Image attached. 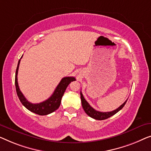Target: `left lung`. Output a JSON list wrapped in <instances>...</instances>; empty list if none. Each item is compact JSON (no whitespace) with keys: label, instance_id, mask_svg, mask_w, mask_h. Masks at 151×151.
Listing matches in <instances>:
<instances>
[{"label":"left lung","instance_id":"8db88e82","mask_svg":"<svg viewBox=\"0 0 151 151\" xmlns=\"http://www.w3.org/2000/svg\"><path fill=\"white\" fill-rule=\"evenodd\" d=\"M81 103H82V107L83 108L84 111L86 113L88 114V115L90 116V117L96 119V120H105L108 118L111 117V116H114V114H116L117 112L120 111V109H122L123 107H124L125 104H126L127 100L124 102L122 105H121L120 107H119L118 109H116L115 110L112 111H109V112H101V111H99L95 110L94 108H92L91 106L90 105L88 102L86 101V100L84 99L83 96V94L81 92Z\"/></svg>","mask_w":151,"mask_h":151}]
</instances>
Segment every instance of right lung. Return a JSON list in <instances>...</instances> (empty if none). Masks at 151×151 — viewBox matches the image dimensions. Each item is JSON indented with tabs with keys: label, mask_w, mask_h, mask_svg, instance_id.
Here are the masks:
<instances>
[{
	"label": "right lung",
	"mask_w": 151,
	"mask_h": 151,
	"mask_svg": "<svg viewBox=\"0 0 151 151\" xmlns=\"http://www.w3.org/2000/svg\"><path fill=\"white\" fill-rule=\"evenodd\" d=\"M22 58V57H21ZM20 58V59H21ZM20 59L18 61V66H17L16 71V76H15V85H16V89L17 95L20 99V101L23 105L29 109L31 112H33L36 114L40 116L48 115V114H51L55 111V110L58 109L61 104V98H62L63 94H64L67 87L70 83L72 81H75V78L73 76H66V77L63 78L59 82V83L55 89L53 94L51 95L49 99L44 101L40 103H31L27 101L26 98L24 97L22 93L19 88L18 83V72L19 64H20Z\"/></svg>",
	"instance_id": "add662e5"
}]
</instances>
